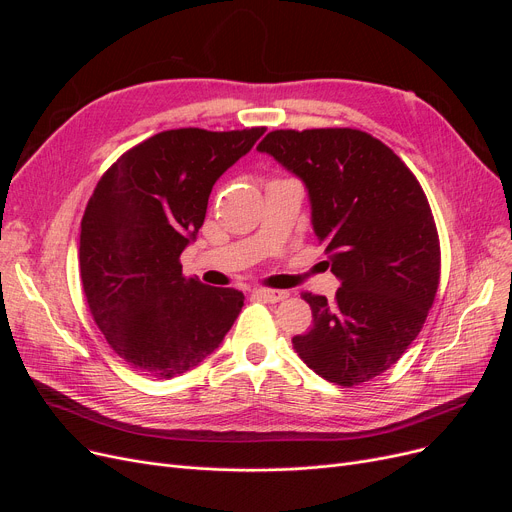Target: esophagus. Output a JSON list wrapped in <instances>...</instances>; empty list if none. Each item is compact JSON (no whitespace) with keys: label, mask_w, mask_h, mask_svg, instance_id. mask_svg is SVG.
<instances>
[{"label":"esophagus","mask_w":512,"mask_h":512,"mask_svg":"<svg viewBox=\"0 0 512 512\" xmlns=\"http://www.w3.org/2000/svg\"><path fill=\"white\" fill-rule=\"evenodd\" d=\"M253 297L257 299H263L267 303H280L288 297L286 290H270V288H255L253 290Z\"/></svg>","instance_id":"34e87169"}]
</instances>
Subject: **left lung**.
I'll use <instances>...</instances> for the list:
<instances>
[{"instance_id": "8db88e82", "label": "left lung", "mask_w": 512, "mask_h": 512, "mask_svg": "<svg viewBox=\"0 0 512 512\" xmlns=\"http://www.w3.org/2000/svg\"><path fill=\"white\" fill-rule=\"evenodd\" d=\"M309 191L336 299L303 292L313 328L294 351L321 378L351 388L390 369L421 332L440 284V238L415 174L357 128L272 130L257 145Z\"/></svg>"}]
</instances>
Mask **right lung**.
<instances>
[{
    "label": "right lung",
    "instance_id": "1",
    "mask_svg": "<svg viewBox=\"0 0 512 512\" xmlns=\"http://www.w3.org/2000/svg\"><path fill=\"white\" fill-rule=\"evenodd\" d=\"M263 126L176 128L134 145L107 170L80 222V280L107 344L132 369L168 380L220 346L245 294L182 276L211 188Z\"/></svg>",
    "mask_w": 512,
    "mask_h": 512
}]
</instances>
